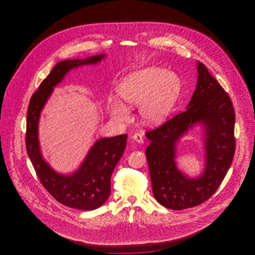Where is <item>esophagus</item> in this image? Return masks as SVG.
<instances>
[{
  "label": "esophagus",
  "mask_w": 255,
  "mask_h": 255,
  "mask_svg": "<svg viewBox=\"0 0 255 255\" xmlns=\"http://www.w3.org/2000/svg\"><path fill=\"white\" fill-rule=\"evenodd\" d=\"M132 139L138 143V144H143L144 143V139H143V136L140 134H135V135H132Z\"/></svg>",
  "instance_id": "obj_1"
}]
</instances>
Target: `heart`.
I'll return each mask as SVG.
<instances>
[{"label":"heart","mask_w":255,"mask_h":255,"mask_svg":"<svg viewBox=\"0 0 255 255\" xmlns=\"http://www.w3.org/2000/svg\"><path fill=\"white\" fill-rule=\"evenodd\" d=\"M180 90L179 76L157 66L130 73L117 87V92L128 108L139 106L138 114L142 123L146 126L160 125L168 119ZM126 107L116 98H109V113L115 120L120 122L128 120L129 110Z\"/></svg>","instance_id":"obj_1"}]
</instances>
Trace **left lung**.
<instances>
[{
    "mask_svg": "<svg viewBox=\"0 0 255 255\" xmlns=\"http://www.w3.org/2000/svg\"><path fill=\"white\" fill-rule=\"evenodd\" d=\"M197 72L195 91L186 110L146 133L150 141L146 157L153 194L159 204L176 211L206 201L226 176L235 151V113L231 98L201 62H197ZM198 125L203 132L205 168L193 178L177 167L176 146Z\"/></svg>",
    "mask_w": 255,
    "mask_h": 255,
    "instance_id": "left-lung-1",
    "label": "left lung"
}]
</instances>
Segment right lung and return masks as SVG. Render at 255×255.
Segmentation results:
<instances>
[{"instance_id":"add662e5","label":"right lung","mask_w":255,"mask_h":255,"mask_svg":"<svg viewBox=\"0 0 255 255\" xmlns=\"http://www.w3.org/2000/svg\"><path fill=\"white\" fill-rule=\"evenodd\" d=\"M106 56L107 54H97L85 59L57 63L32 96L28 107L26 149L41 183L60 203L82 211L96 210L109 199L111 175L124 153L128 135L99 138L93 144L79 168L69 174L59 173L43 157L39 141V121L54 87L71 70L84 65H97Z\"/></svg>"}]
</instances>
